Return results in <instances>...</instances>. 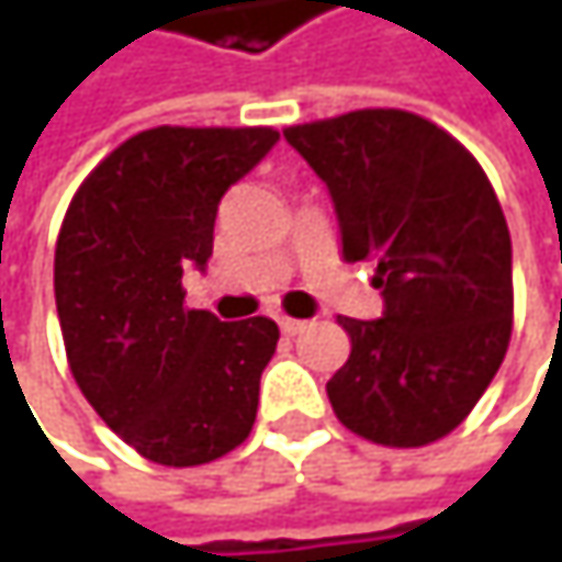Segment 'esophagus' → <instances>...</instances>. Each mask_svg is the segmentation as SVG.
I'll return each mask as SVG.
<instances>
[{
  "label": "esophagus",
  "mask_w": 562,
  "mask_h": 562,
  "mask_svg": "<svg viewBox=\"0 0 562 562\" xmlns=\"http://www.w3.org/2000/svg\"><path fill=\"white\" fill-rule=\"evenodd\" d=\"M305 325L308 322H302V318H280V328L285 335H299V331H305Z\"/></svg>",
  "instance_id": "1"
}]
</instances>
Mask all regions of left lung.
<instances>
[{
    "mask_svg": "<svg viewBox=\"0 0 562 562\" xmlns=\"http://www.w3.org/2000/svg\"><path fill=\"white\" fill-rule=\"evenodd\" d=\"M328 184L348 263H378L384 315H338L351 355L328 381L335 416L368 442L419 449L488 391L514 322L510 234L475 156L406 110L285 126Z\"/></svg>",
    "mask_w": 562,
    "mask_h": 562,
    "instance_id": "left-lung-1",
    "label": "left lung"
}]
</instances>
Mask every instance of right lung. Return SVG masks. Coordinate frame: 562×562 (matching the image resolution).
Masks as SVG:
<instances>
[{
  "label": "right lung",
  "instance_id": "right-lung-1",
  "mask_svg": "<svg viewBox=\"0 0 562 562\" xmlns=\"http://www.w3.org/2000/svg\"><path fill=\"white\" fill-rule=\"evenodd\" d=\"M273 126H156L90 171L64 214L55 302L70 374L143 459L188 469L237 449L257 419L280 328L184 305L224 191L273 146Z\"/></svg>",
  "mask_w": 562,
  "mask_h": 562
}]
</instances>
